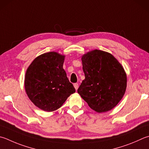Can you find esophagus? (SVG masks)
Instances as JSON below:
<instances>
[{"mask_svg":"<svg viewBox=\"0 0 149 149\" xmlns=\"http://www.w3.org/2000/svg\"><path fill=\"white\" fill-rule=\"evenodd\" d=\"M74 87L76 90H77L78 88V84H77V83L74 84Z\"/></svg>","mask_w":149,"mask_h":149,"instance_id":"esophagus-1","label":"esophagus"}]
</instances>
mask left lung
<instances>
[{
  "mask_svg": "<svg viewBox=\"0 0 149 149\" xmlns=\"http://www.w3.org/2000/svg\"><path fill=\"white\" fill-rule=\"evenodd\" d=\"M85 79L78 93L95 111L111 110L124 96L127 74L117 59L110 53L94 50L82 57Z\"/></svg>",
  "mask_w": 149,
  "mask_h": 149,
  "instance_id": "obj_1",
  "label": "left lung"
}]
</instances>
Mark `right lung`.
<instances>
[{
  "label": "right lung",
  "mask_w": 149,
  "mask_h": 149,
  "mask_svg": "<svg viewBox=\"0 0 149 149\" xmlns=\"http://www.w3.org/2000/svg\"><path fill=\"white\" fill-rule=\"evenodd\" d=\"M65 56L50 52L39 56L28 67L24 88L30 100L41 109L60 108L75 92L63 69Z\"/></svg>",
  "instance_id": "obj_1"
}]
</instances>
